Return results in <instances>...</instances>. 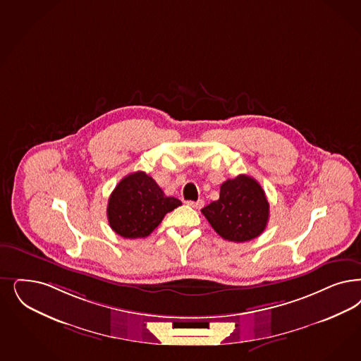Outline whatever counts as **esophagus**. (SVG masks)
I'll list each match as a JSON object with an SVG mask.
<instances>
[{"label":"esophagus","mask_w":361,"mask_h":361,"mask_svg":"<svg viewBox=\"0 0 361 361\" xmlns=\"http://www.w3.org/2000/svg\"><path fill=\"white\" fill-rule=\"evenodd\" d=\"M187 204L189 207L195 208V209H200V208H202L204 201H202V200H197V201H187Z\"/></svg>","instance_id":"34e87169"}]
</instances>
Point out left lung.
I'll use <instances>...</instances> for the list:
<instances>
[{"mask_svg": "<svg viewBox=\"0 0 361 361\" xmlns=\"http://www.w3.org/2000/svg\"><path fill=\"white\" fill-rule=\"evenodd\" d=\"M220 236L244 243L260 236L268 224L269 202L262 185L247 174L226 180L220 199L201 209Z\"/></svg>", "mask_w": 361, "mask_h": 361, "instance_id": "left-lung-1", "label": "left lung"}]
</instances>
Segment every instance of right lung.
<instances>
[{"instance_id": "1", "label": "right lung", "mask_w": 361, "mask_h": 361, "mask_svg": "<svg viewBox=\"0 0 361 361\" xmlns=\"http://www.w3.org/2000/svg\"><path fill=\"white\" fill-rule=\"evenodd\" d=\"M181 201L166 197L157 183L145 173L128 174L117 184L108 201V221L113 231L125 238L149 236L168 212Z\"/></svg>"}]
</instances>
